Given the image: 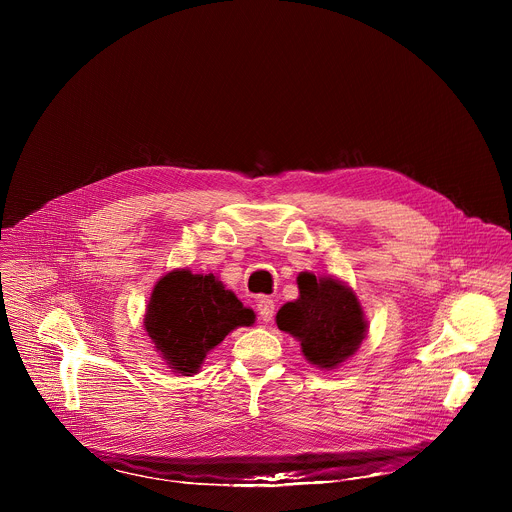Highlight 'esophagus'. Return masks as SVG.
<instances>
[{"label": "esophagus", "mask_w": 512, "mask_h": 512, "mask_svg": "<svg viewBox=\"0 0 512 512\" xmlns=\"http://www.w3.org/2000/svg\"><path fill=\"white\" fill-rule=\"evenodd\" d=\"M257 312H259V318L263 322H271L273 320V314H275V304L271 298L263 296L257 300Z\"/></svg>", "instance_id": "1"}]
</instances>
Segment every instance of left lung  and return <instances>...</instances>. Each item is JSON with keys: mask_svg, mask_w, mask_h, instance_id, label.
<instances>
[{"mask_svg": "<svg viewBox=\"0 0 512 512\" xmlns=\"http://www.w3.org/2000/svg\"><path fill=\"white\" fill-rule=\"evenodd\" d=\"M300 298L287 302L275 316L277 328L294 336L310 364L332 371L348 360L367 336V320L354 291L342 281L298 275Z\"/></svg>", "mask_w": 512, "mask_h": 512, "instance_id": "left-lung-1", "label": "left lung"}]
</instances>
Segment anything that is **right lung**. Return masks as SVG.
I'll return each instance as SVG.
<instances>
[{"mask_svg": "<svg viewBox=\"0 0 512 512\" xmlns=\"http://www.w3.org/2000/svg\"><path fill=\"white\" fill-rule=\"evenodd\" d=\"M253 322L255 312L212 273L174 269L156 283L143 328L168 367L190 377L229 332Z\"/></svg>", "mask_w": 512, "mask_h": 512, "instance_id": "add662e5", "label": "right lung"}]
</instances>
